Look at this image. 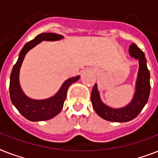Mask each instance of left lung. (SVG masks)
I'll return each instance as SVG.
<instances>
[{
    "label": "left lung",
    "mask_w": 158,
    "mask_h": 158,
    "mask_svg": "<svg viewBox=\"0 0 158 158\" xmlns=\"http://www.w3.org/2000/svg\"><path fill=\"white\" fill-rule=\"evenodd\" d=\"M132 57L139 60V73L135 84V93L132 101L129 105L122 108H111L102 102L98 85L95 84L91 94L93 107L98 115L104 120L113 122H126L135 119L148 102L150 94V73L147 67V60L144 53L135 43H132L129 48Z\"/></svg>",
    "instance_id": "obj_1"
}]
</instances>
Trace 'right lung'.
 Masks as SVG:
<instances>
[{
    "instance_id": "add662e5",
    "label": "right lung",
    "mask_w": 158,
    "mask_h": 158,
    "mask_svg": "<svg viewBox=\"0 0 158 158\" xmlns=\"http://www.w3.org/2000/svg\"><path fill=\"white\" fill-rule=\"evenodd\" d=\"M63 38V36L53 33H43L33 40L28 42L20 51L19 58L14 65L10 80V96L13 105L17 108L21 115L31 121H41L50 120L58 115L63 108L66 98L67 89L73 83L79 80V75L73 77L63 83L60 89L54 97L43 100L29 98L23 94L19 85V69L23 60L28 51L43 41H57Z\"/></svg>"
}]
</instances>
